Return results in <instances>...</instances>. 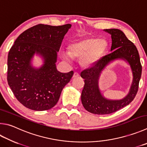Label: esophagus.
<instances>
[{
	"label": "esophagus",
	"mask_w": 147,
	"mask_h": 147,
	"mask_svg": "<svg viewBox=\"0 0 147 147\" xmlns=\"http://www.w3.org/2000/svg\"><path fill=\"white\" fill-rule=\"evenodd\" d=\"M80 76V74L78 73H74L73 76V78H78V77Z\"/></svg>",
	"instance_id": "34e87169"
}]
</instances>
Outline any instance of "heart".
Here are the masks:
<instances>
[{
  "instance_id": "1",
  "label": "heart",
  "mask_w": 147,
  "mask_h": 147,
  "mask_svg": "<svg viewBox=\"0 0 147 147\" xmlns=\"http://www.w3.org/2000/svg\"><path fill=\"white\" fill-rule=\"evenodd\" d=\"M109 44L105 39L94 37H85L73 42L68 46L67 53L62 52L63 60L71 62V58H80V63L88 68L97 63L108 49Z\"/></svg>"
}]
</instances>
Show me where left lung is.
I'll use <instances>...</instances> for the list:
<instances>
[{
	"label": "left lung",
	"mask_w": 147,
	"mask_h": 147,
	"mask_svg": "<svg viewBox=\"0 0 147 147\" xmlns=\"http://www.w3.org/2000/svg\"><path fill=\"white\" fill-rule=\"evenodd\" d=\"M111 35V53L103 57L93 67L82 71L80 76L84 78V87L81 100L85 110L90 113L104 115L114 113L127 106L134 99L138 90L142 67L140 55L134 44L118 29H103ZM116 60H123L129 65L133 80L127 94L122 99L112 100L104 96L99 86L100 74L107 66Z\"/></svg>",
	"instance_id": "1"
}]
</instances>
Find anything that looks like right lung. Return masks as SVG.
Segmentation results:
<instances>
[{"mask_svg":"<svg viewBox=\"0 0 147 147\" xmlns=\"http://www.w3.org/2000/svg\"><path fill=\"white\" fill-rule=\"evenodd\" d=\"M71 24H38L18 36L7 57V82L16 98L24 106L36 111L53 108L70 82L73 71L63 73L56 66L58 52ZM42 64L33 65L34 55Z\"/></svg>","mask_w":147,"mask_h":147,"instance_id":"1","label":"right lung"}]
</instances>
